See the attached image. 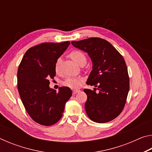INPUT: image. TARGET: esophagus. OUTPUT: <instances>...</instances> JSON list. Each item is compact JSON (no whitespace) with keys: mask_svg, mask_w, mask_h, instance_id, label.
Wrapping results in <instances>:
<instances>
[{"mask_svg":"<svg viewBox=\"0 0 152 152\" xmlns=\"http://www.w3.org/2000/svg\"><path fill=\"white\" fill-rule=\"evenodd\" d=\"M80 91V90H74L73 91V94H76V93H78V92H79Z\"/></svg>","mask_w":152,"mask_h":152,"instance_id":"obj_1","label":"esophagus"}]
</instances>
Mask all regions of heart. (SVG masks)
<instances>
[{"label":"heart","instance_id":"heart-1","mask_svg":"<svg viewBox=\"0 0 152 152\" xmlns=\"http://www.w3.org/2000/svg\"><path fill=\"white\" fill-rule=\"evenodd\" d=\"M69 56L79 65L83 61H86L85 55L79 50L72 51L69 54ZM60 64L61 59L59 58L56 60L54 66V70L56 73H58L60 72ZM82 82H83V79L80 77H68L63 81L62 84L64 86L68 87V88L76 89L81 86Z\"/></svg>","mask_w":152,"mask_h":152}]
</instances>
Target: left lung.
I'll use <instances>...</instances> for the list:
<instances>
[{
  "mask_svg": "<svg viewBox=\"0 0 152 152\" xmlns=\"http://www.w3.org/2000/svg\"><path fill=\"white\" fill-rule=\"evenodd\" d=\"M74 47L85 51L92 62L88 85L99 91L84 89L87 94L85 110L96 123H107L115 119L125 107L129 90V78L124 58L110 43L99 37L72 42Z\"/></svg>",
  "mask_w": 152,
  "mask_h": 152,
  "instance_id": "1",
  "label": "left lung"
}]
</instances>
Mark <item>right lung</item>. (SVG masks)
I'll use <instances>...</instances> for the list:
<instances>
[{
  "instance_id": "add662e5",
  "label": "right lung",
  "mask_w": 152,
  "mask_h": 152,
  "mask_svg": "<svg viewBox=\"0 0 152 152\" xmlns=\"http://www.w3.org/2000/svg\"><path fill=\"white\" fill-rule=\"evenodd\" d=\"M70 44V42H64L33 46L25 52L19 66L17 87L20 99L29 116L40 125L57 123L72 94L68 87H60L57 92L49 86V80L56 76V60Z\"/></svg>"
}]
</instances>
